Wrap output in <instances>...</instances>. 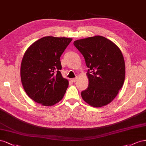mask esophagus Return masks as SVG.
<instances>
[{
  "label": "esophagus",
  "mask_w": 146,
  "mask_h": 146,
  "mask_svg": "<svg viewBox=\"0 0 146 146\" xmlns=\"http://www.w3.org/2000/svg\"><path fill=\"white\" fill-rule=\"evenodd\" d=\"M72 80V82H75L78 80V77H76V78H72V80Z\"/></svg>",
  "instance_id": "34e87169"
}]
</instances>
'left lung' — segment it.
Wrapping results in <instances>:
<instances>
[{
    "label": "left lung",
    "mask_w": 146,
    "mask_h": 146,
    "mask_svg": "<svg viewBox=\"0 0 146 146\" xmlns=\"http://www.w3.org/2000/svg\"><path fill=\"white\" fill-rule=\"evenodd\" d=\"M73 44L89 68V86L81 92L82 99L93 107L108 105L117 95L125 80V66L121 51L112 41L99 35L78 40Z\"/></svg>",
    "instance_id": "1"
}]
</instances>
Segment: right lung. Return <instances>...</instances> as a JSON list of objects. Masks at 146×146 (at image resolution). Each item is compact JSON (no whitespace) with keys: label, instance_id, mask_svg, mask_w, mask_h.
<instances>
[{"label":"right lung","instance_id":"1","mask_svg":"<svg viewBox=\"0 0 146 146\" xmlns=\"http://www.w3.org/2000/svg\"><path fill=\"white\" fill-rule=\"evenodd\" d=\"M72 40L65 37H43L25 52L21 65V79L24 90L35 102L52 106L63 98L68 81L60 72V57Z\"/></svg>","mask_w":146,"mask_h":146}]
</instances>
